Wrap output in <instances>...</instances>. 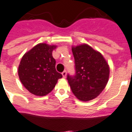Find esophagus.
Here are the masks:
<instances>
[{
  "label": "esophagus",
  "mask_w": 132,
  "mask_h": 132,
  "mask_svg": "<svg viewBox=\"0 0 132 132\" xmlns=\"http://www.w3.org/2000/svg\"><path fill=\"white\" fill-rule=\"evenodd\" d=\"M62 75L63 76V77L66 78V76H67V72L66 71H63L62 72Z\"/></svg>",
  "instance_id": "34e87169"
}]
</instances>
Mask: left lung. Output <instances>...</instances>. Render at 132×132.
<instances>
[{"mask_svg":"<svg viewBox=\"0 0 132 132\" xmlns=\"http://www.w3.org/2000/svg\"><path fill=\"white\" fill-rule=\"evenodd\" d=\"M75 63V75H67L72 91L77 99L88 101L96 98L106 86L110 67L100 52L88 44L72 47Z\"/></svg>","mask_w":132,"mask_h":132,"instance_id":"obj_1","label":"left lung"}]
</instances>
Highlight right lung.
I'll return each mask as SVG.
<instances>
[{
    "mask_svg": "<svg viewBox=\"0 0 132 132\" xmlns=\"http://www.w3.org/2000/svg\"><path fill=\"white\" fill-rule=\"evenodd\" d=\"M57 46L37 44L23 55L18 67L21 82L31 94L44 96L55 88L62 75L55 70L52 53Z\"/></svg>",
    "mask_w": 132,
    "mask_h": 132,
    "instance_id": "obj_1",
    "label": "right lung"
}]
</instances>
